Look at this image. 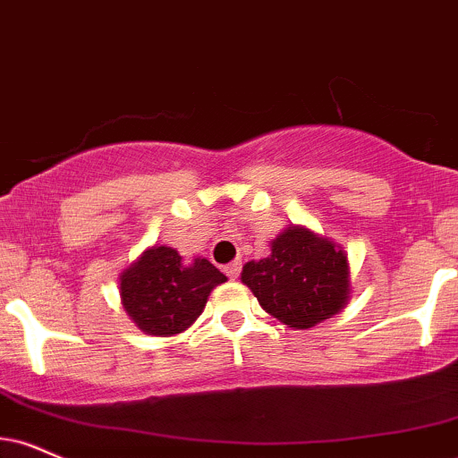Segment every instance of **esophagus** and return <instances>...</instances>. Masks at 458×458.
I'll list each match as a JSON object with an SVG mask.
<instances>
[{"label": "esophagus", "mask_w": 458, "mask_h": 458, "mask_svg": "<svg viewBox=\"0 0 458 458\" xmlns=\"http://www.w3.org/2000/svg\"><path fill=\"white\" fill-rule=\"evenodd\" d=\"M224 273L228 275L230 279H236L241 275V260H236V262H233V264H228V267L224 268Z\"/></svg>", "instance_id": "obj_1"}]
</instances>
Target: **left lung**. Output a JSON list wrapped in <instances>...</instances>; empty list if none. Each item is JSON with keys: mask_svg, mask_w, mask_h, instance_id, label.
I'll return each instance as SVG.
<instances>
[{"mask_svg": "<svg viewBox=\"0 0 458 458\" xmlns=\"http://www.w3.org/2000/svg\"><path fill=\"white\" fill-rule=\"evenodd\" d=\"M241 282L267 313L292 328H311L344 310L350 292L348 256L333 241L292 225L271 256L247 262Z\"/></svg>", "mask_w": 458, "mask_h": 458, "instance_id": "8db88e82", "label": "left lung"}]
</instances>
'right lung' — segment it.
Segmentation results:
<instances>
[{"label":"right lung","mask_w":458,"mask_h":458,"mask_svg":"<svg viewBox=\"0 0 458 458\" xmlns=\"http://www.w3.org/2000/svg\"><path fill=\"white\" fill-rule=\"evenodd\" d=\"M205 258L185 264L173 247H153L121 275V301L136 327L156 337H170L190 327L205 310L215 285L224 284Z\"/></svg>","instance_id":"obj_1"}]
</instances>
